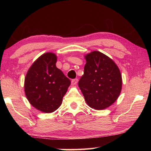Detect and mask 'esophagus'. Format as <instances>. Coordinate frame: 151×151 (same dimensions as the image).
I'll list each match as a JSON object with an SVG mask.
<instances>
[{
  "label": "esophagus",
  "mask_w": 151,
  "mask_h": 151,
  "mask_svg": "<svg viewBox=\"0 0 151 151\" xmlns=\"http://www.w3.org/2000/svg\"><path fill=\"white\" fill-rule=\"evenodd\" d=\"M78 81V78L73 79L72 81H71V84H72V85H76V84H77Z\"/></svg>",
  "instance_id": "34e87169"
}]
</instances>
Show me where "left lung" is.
I'll return each instance as SVG.
<instances>
[{
  "label": "left lung",
  "instance_id": "left-lung-1",
  "mask_svg": "<svg viewBox=\"0 0 151 151\" xmlns=\"http://www.w3.org/2000/svg\"><path fill=\"white\" fill-rule=\"evenodd\" d=\"M84 75L78 86L88 105L95 110H103L118 99L122 88V76L111 58L99 51L85 56Z\"/></svg>",
  "mask_w": 151,
  "mask_h": 151
}]
</instances>
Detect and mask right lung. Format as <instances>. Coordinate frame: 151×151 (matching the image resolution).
<instances>
[{"label":"right lung","instance_id":"obj_1","mask_svg":"<svg viewBox=\"0 0 151 151\" xmlns=\"http://www.w3.org/2000/svg\"><path fill=\"white\" fill-rule=\"evenodd\" d=\"M57 56L47 52L36 60L24 79V92L31 105L50 113L59 108L70 81L56 66Z\"/></svg>","mask_w":151,"mask_h":151}]
</instances>
